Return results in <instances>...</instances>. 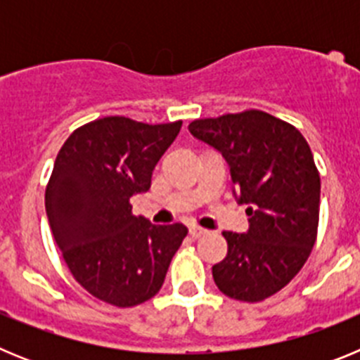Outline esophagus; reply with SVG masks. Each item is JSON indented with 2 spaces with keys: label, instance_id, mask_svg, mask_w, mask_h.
I'll use <instances>...</instances> for the list:
<instances>
[{
  "label": "esophagus",
  "instance_id": "esophagus-1",
  "mask_svg": "<svg viewBox=\"0 0 360 360\" xmlns=\"http://www.w3.org/2000/svg\"><path fill=\"white\" fill-rule=\"evenodd\" d=\"M205 229H202V227H198V225H191L189 227V236L193 238V240H198L200 236H203V234H205Z\"/></svg>",
  "mask_w": 360,
  "mask_h": 360
}]
</instances>
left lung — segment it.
I'll return each instance as SVG.
<instances>
[{
    "label": "left lung",
    "instance_id": "8db88e82",
    "mask_svg": "<svg viewBox=\"0 0 360 360\" xmlns=\"http://www.w3.org/2000/svg\"><path fill=\"white\" fill-rule=\"evenodd\" d=\"M189 131L224 155L250 216L245 234L224 232L216 287L245 303L263 301L295 278L316 243L321 178L310 146L292 124L259 110L193 120Z\"/></svg>",
    "mask_w": 360,
    "mask_h": 360
}]
</instances>
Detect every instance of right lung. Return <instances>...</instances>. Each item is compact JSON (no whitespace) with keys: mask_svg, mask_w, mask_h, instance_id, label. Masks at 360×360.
Masks as SVG:
<instances>
[{"mask_svg":"<svg viewBox=\"0 0 360 360\" xmlns=\"http://www.w3.org/2000/svg\"><path fill=\"white\" fill-rule=\"evenodd\" d=\"M180 128L182 120L104 117L75 129L57 153L44 193L53 240L75 281L104 303L129 308L151 299L187 236L186 225H153L129 203L151 187Z\"/></svg>","mask_w":360,"mask_h":360,"instance_id":"add662e5","label":"right lung"}]
</instances>
